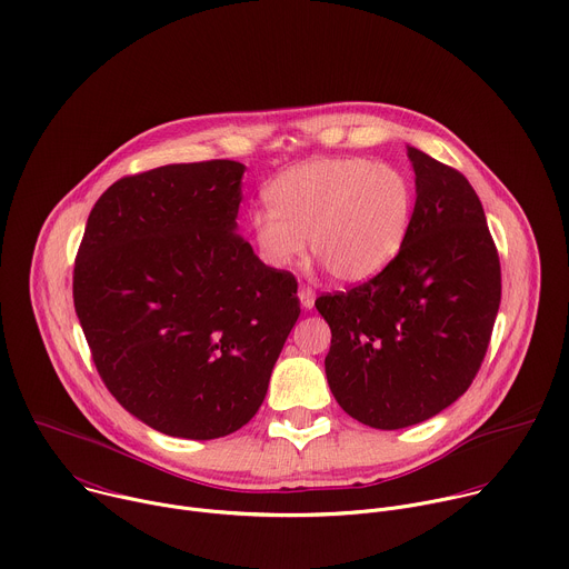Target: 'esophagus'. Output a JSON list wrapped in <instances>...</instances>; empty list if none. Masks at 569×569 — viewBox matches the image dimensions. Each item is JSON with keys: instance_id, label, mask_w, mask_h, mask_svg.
<instances>
[{"instance_id": "34e87169", "label": "esophagus", "mask_w": 569, "mask_h": 569, "mask_svg": "<svg viewBox=\"0 0 569 569\" xmlns=\"http://www.w3.org/2000/svg\"><path fill=\"white\" fill-rule=\"evenodd\" d=\"M299 301H301V306H303L306 310H310V308L315 306V290L308 288V286H301V288H299Z\"/></svg>"}]
</instances>
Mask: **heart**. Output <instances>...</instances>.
<instances>
[{
    "label": "heart",
    "mask_w": 569,
    "mask_h": 569,
    "mask_svg": "<svg viewBox=\"0 0 569 569\" xmlns=\"http://www.w3.org/2000/svg\"><path fill=\"white\" fill-rule=\"evenodd\" d=\"M270 209L250 218L261 259L288 268L310 252L342 283L380 274L402 250L415 216L410 180L365 157L310 159L281 171L266 191Z\"/></svg>",
    "instance_id": "1"
}]
</instances>
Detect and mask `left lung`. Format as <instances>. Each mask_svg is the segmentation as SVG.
<instances>
[{
	"label": "left lung",
	"instance_id": "8db88e82",
	"mask_svg": "<svg viewBox=\"0 0 569 569\" xmlns=\"http://www.w3.org/2000/svg\"><path fill=\"white\" fill-rule=\"evenodd\" d=\"M415 216L373 279L315 306L331 327L323 360L340 408L378 430L432 419L477 376L502 297L500 257L468 180L408 146Z\"/></svg>",
	"mask_w": 569,
	"mask_h": 569
}]
</instances>
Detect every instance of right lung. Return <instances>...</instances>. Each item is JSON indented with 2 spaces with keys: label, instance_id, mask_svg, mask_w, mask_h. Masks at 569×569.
I'll use <instances>...</instances> for the list:
<instances>
[{
  "label": "right lung",
  "instance_id": "1",
  "mask_svg": "<svg viewBox=\"0 0 569 569\" xmlns=\"http://www.w3.org/2000/svg\"><path fill=\"white\" fill-rule=\"evenodd\" d=\"M242 173L211 159L121 178L76 254L73 306L101 380L169 437L246 426L301 312L297 279L236 233Z\"/></svg>",
  "mask_w": 569,
  "mask_h": 569
}]
</instances>
